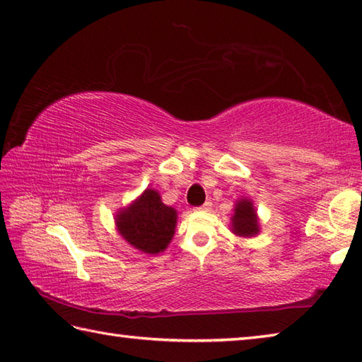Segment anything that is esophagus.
<instances>
[{"instance_id":"obj_1","label":"esophagus","mask_w":362,"mask_h":362,"mask_svg":"<svg viewBox=\"0 0 362 362\" xmlns=\"http://www.w3.org/2000/svg\"><path fill=\"white\" fill-rule=\"evenodd\" d=\"M210 207H212V202H209V201H207V202H204L201 207H198V210H209Z\"/></svg>"}]
</instances>
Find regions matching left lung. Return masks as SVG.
<instances>
[{"mask_svg": "<svg viewBox=\"0 0 362 362\" xmlns=\"http://www.w3.org/2000/svg\"><path fill=\"white\" fill-rule=\"evenodd\" d=\"M231 231L240 238H253L259 233L258 215H256L253 202L250 199H239L234 204Z\"/></svg>", "mask_w": 362, "mask_h": 362, "instance_id": "left-lung-1", "label": "left lung"}]
</instances>
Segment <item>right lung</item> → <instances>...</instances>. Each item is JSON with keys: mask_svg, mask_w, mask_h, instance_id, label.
Wrapping results in <instances>:
<instances>
[{"mask_svg": "<svg viewBox=\"0 0 362 362\" xmlns=\"http://www.w3.org/2000/svg\"><path fill=\"white\" fill-rule=\"evenodd\" d=\"M115 225L129 245L156 255L168 248L177 225L174 207L163 204L156 189L147 188L139 198L115 215Z\"/></svg>", "mask_w": 362, "mask_h": 362, "instance_id": "obj_1", "label": "right lung"}]
</instances>
